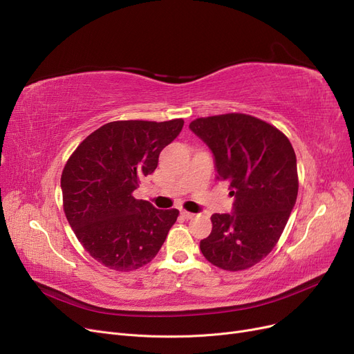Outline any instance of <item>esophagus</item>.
I'll return each instance as SVG.
<instances>
[{"label": "esophagus", "mask_w": 354, "mask_h": 354, "mask_svg": "<svg viewBox=\"0 0 354 354\" xmlns=\"http://www.w3.org/2000/svg\"><path fill=\"white\" fill-rule=\"evenodd\" d=\"M180 214H182V217L187 218V220H189V218H194V217H195V214H194V213H189V212H187V210H182V212H180Z\"/></svg>", "instance_id": "1"}]
</instances>
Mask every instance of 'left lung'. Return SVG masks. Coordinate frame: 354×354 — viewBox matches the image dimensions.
<instances>
[{"label":"left lung","mask_w":354,"mask_h":354,"mask_svg":"<svg viewBox=\"0 0 354 354\" xmlns=\"http://www.w3.org/2000/svg\"><path fill=\"white\" fill-rule=\"evenodd\" d=\"M189 128L210 147L217 179L236 198L232 214L212 216L213 230L200 250L221 270L251 268L276 246L295 207V150L280 129L246 113L197 118Z\"/></svg>","instance_id":"1"}]
</instances>
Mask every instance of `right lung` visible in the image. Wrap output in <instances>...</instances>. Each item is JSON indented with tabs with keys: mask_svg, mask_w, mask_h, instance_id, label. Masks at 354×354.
Segmentation results:
<instances>
[{
	"mask_svg": "<svg viewBox=\"0 0 354 354\" xmlns=\"http://www.w3.org/2000/svg\"><path fill=\"white\" fill-rule=\"evenodd\" d=\"M184 120L113 121L86 137L61 175L62 205L75 236L97 263L128 272L149 264L179 216L133 192L154 172Z\"/></svg>",
	"mask_w": 354,
	"mask_h": 354,
	"instance_id": "1",
	"label": "right lung"
}]
</instances>
